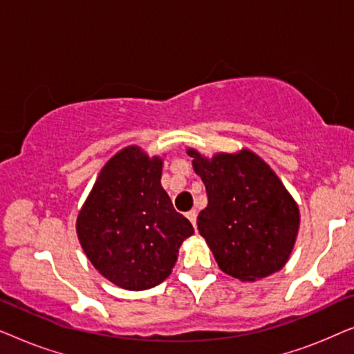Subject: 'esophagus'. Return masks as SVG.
Here are the masks:
<instances>
[{
    "label": "esophagus",
    "mask_w": 354,
    "mask_h": 354,
    "mask_svg": "<svg viewBox=\"0 0 354 354\" xmlns=\"http://www.w3.org/2000/svg\"><path fill=\"white\" fill-rule=\"evenodd\" d=\"M187 217H188V221L192 222V225L196 229V211H188Z\"/></svg>",
    "instance_id": "esophagus-1"
}]
</instances>
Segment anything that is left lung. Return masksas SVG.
Listing matches in <instances>:
<instances>
[{
	"instance_id": "1",
	"label": "left lung",
	"mask_w": 354,
	"mask_h": 354,
	"mask_svg": "<svg viewBox=\"0 0 354 354\" xmlns=\"http://www.w3.org/2000/svg\"><path fill=\"white\" fill-rule=\"evenodd\" d=\"M187 154L207 193L198 230L222 272L254 282L282 269L298 236L299 207L277 174L248 148Z\"/></svg>"
}]
</instances>
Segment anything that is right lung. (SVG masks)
Listing matches in <instances>:
<instances>
[{
  "instance_id": "1",
  "label": "right lung",
  "mask_w": 354,
  "mask_h": 354,
  "mask_svg": "<svg viewBox=\"0 0 354 354\" xmlns=\"http://www.w3.org/2000/svg\"><path fill=\"white\" fill-rule=\"evenodd\" d=\"M162 162L137 145L122 148L101 169L77 214L86 258L104 279L130 292L164 282L183 240L193 235L190 221L174 209L161 185Z\"/></svg>"
}]
</instances>
